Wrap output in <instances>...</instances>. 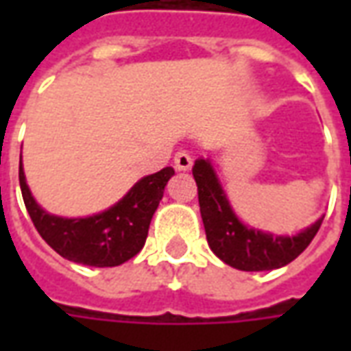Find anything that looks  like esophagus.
<instances>
[{
  "mask_svg": "<svg viewBox=\"0 0 351 351\" xmlns=\"http://www.w3.org/2000/svg\"><path fill=\"white\" fill-rule=\"evenodd\" d=\"M191 165H193V158L186 150H178L175 154V167L178 171H190Z\"/></svg>",
  "mask_w": 351,
  "mask_h": 351,
  "instance_id": "34e87169",
  "label": "esophagus"
}]
</instances>
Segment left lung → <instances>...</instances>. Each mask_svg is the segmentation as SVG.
<instances>
[{
  "instance_id": "obj_1",
  "label": "left lung",
  "mask_w": 351,
  "mask_h": 351,
  "mask_svg": "<svg viewBox=\"0 0 351 351\" xmlns=\"http://www.w3.org/2000/svg\"><path fill=\"white\" fill-rule=\"evenodd\" d=\"M197 182L199 208L210 250L239 271H271L291 263L316 237L324 218L295 237H272L243 226L231 210L210 163L197 160L191 169Z\"/></svg>"
}]
</instances>
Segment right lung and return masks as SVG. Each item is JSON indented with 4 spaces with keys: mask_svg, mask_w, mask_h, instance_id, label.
I'll return each mask as SVG.
<instances>
[{
    "mask_svg": "<svg viewBox=\"0 0 351 351\" xmlns=\"http://www.w3.org/2000/svg\"><path fill=\"white\" fill-rule=\"evenodd\" d=\"M173 175V167L161 169L138 180L120 203L105 213L69 220L50 216L35 203L22 165L19 169L24 205L39 235L62 258L90 267H116L137 256L146 243L150 220L163 197L165 184Z\"/></svg>",
    "mask_w": 351,
    "mask_h": 351,
    "instance_id": "1",
    "label": "right lung"
}]
</instances>
